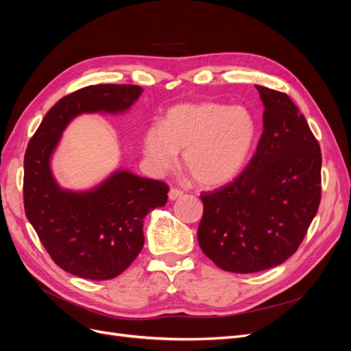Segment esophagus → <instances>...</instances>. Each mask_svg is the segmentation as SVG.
<instances>
[{"instance_id": "34e87169", "label": "esophagus", "mask_w": 351, "mask_h": 351, "mask_svg": "<svg viewBox=\"0 0 351 351\" xmlns=\"http://www.w3.org/2000/svg\"><path fill=\"white\" fill-rule=\"evenodd\" d=\"M182 196H183V192H182V190H178V189H171V190H169V193H168L169 200H176V199L182 197Z\"/></svg>"}]
</instances>
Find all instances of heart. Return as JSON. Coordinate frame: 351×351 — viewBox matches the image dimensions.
<instances>
[{
    "instance_id": "b5f03b06",
    "label": "heart",
    "mask_w": 351,
    "mask_h": 351,
    "mask_svg": "<svg viewBox=\"0 0 351 351\" xmlns=\"http://www.w3.org/2000/svg\"><path fill=\"white\" fill-rule=\"evenodd\" d=\"M258 134L253 114L234 105L183 102L169 108L164 123H152L143 134V154L156 173L171 169L183 149V162L204 187L236 178L246 164Z\"/></svg>"
}]
</instances>
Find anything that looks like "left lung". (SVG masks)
Instances as JSON below:
<instances>
[{"instance_id": "8db88e82", "label": "left lung", "mask_w": 351, "mask_h": 351, "mask_svg": "<svg viewBox=\"0 0 351 351\" xmlns=\"http://www.w3.org/2000/svg\"><path fill=\"white\" fill-rule=\"evenodd\" d=\"M263 133L247 168L202 195L200 249L218 268L250 274L285 262L300 246L321 202L319 143L285 93L258 86Z\"/></svg>"}]
</instances>
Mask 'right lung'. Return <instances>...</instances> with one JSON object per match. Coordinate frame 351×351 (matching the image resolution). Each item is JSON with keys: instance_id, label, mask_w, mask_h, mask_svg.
<instances>
[{"instance_id": "obj_1", "label": "right lung", "mask_w": 351, "mask_h": 351, "mask_svg": "<svg viewBox=\"0 0 351 351\" xmlns=\"http://www.w3.org/2000/svg\"><path fill=\"white\" fill-rule=\"evenodd\" d=\"M136 84H97L61 98L42 120L25 155V212L61 269L86 280H111L141 253L143 218L167 204L168 186L117 168L89 189L62 187L51 161L62 132L83 114H125L141 98Z\"/></svg>"}]
</instances>
